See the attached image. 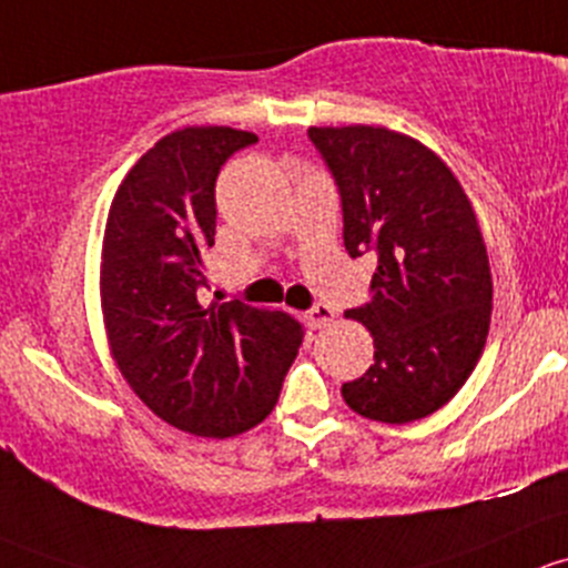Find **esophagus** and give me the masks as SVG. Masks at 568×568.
Listing matches in <instances>:
<instances>
[{
	"label": "esophagus",
	"instance_id": "34e87169",
	"mask_svg": "<svg viewBox=\"0 0 568 568\" xmlns=\"http://www.w3.org/2000/svg\"><path fill=\"white\" fill-rule=\"evenodd\" d=\"M336 317V312H333V306H327V303H314L312 308H308V320H312L314 327H325L331 320Z\"/></svg>",
	"mask_w": 568,
	"mask_h": 568
}]
</instances>
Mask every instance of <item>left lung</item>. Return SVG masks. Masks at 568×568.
<instances>
[{
	"label": "left lung",
	"mask_w": 568,
	"mask_h": 568,
	"mask_svg": "<svg viewBox=\"0 0 568 568\" xmlns=\"http://www.w3.org/2000/svg\"><path fill=\"white\" fill-rule=\"evenodd\" d=\"M342 199L344 248L374 254L369 301L349 308L372 331L374 364L342 396L355 413L410 424L440 410L481 358L493 276L476 213L446 163L372 125L308 128Z\"/></svg>",
	"instance_id": "left-lung-1"
}]
</instances>
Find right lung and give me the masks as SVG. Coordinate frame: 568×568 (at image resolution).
Returning <instances> with one entry per match:
<instances>
[{
  "mask_svg": "<svg viewBox=\"0 0 568 568\" xmlns=\"http://www.w3.org/2000/svg\"><path fill=\"white\" fill-rule=\"evenodd\" d=\"M254 133L183 128L128 172L109 210L101 295L116 366L158 418L232 437L265 420L303 342L282 312L204 308L202 256L215 245V180Z\"/></svg>",
  "mask_w": 568,
  "mask_h": 568,
  "instance_id": "obj_1",
  "label": "right lung"
}]
</instances>
